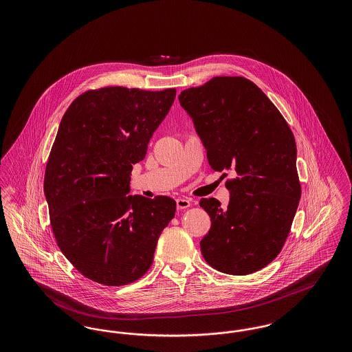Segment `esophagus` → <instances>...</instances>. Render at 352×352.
Here are the masks:
<instances>
[{"instance_id": "1", "label": "esophagus", "mask_w": 352, "mask_h": 352, "mask_svg": "<svg viewBox=\"0 0 352 352\" xmlns=\"http://www.w3.org/2000/svg\"><path fill=\"white\" fill-rule=\"evenodd\" d=\"M175 201H177V208L178 210H184V208H188L191 206V199H188V198H178Z\"/></svg>"}]
</instances>
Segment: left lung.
Listing matches in <instances>:
<instances>
[{
  "label": "left lung",
  "instance_id": "obj_1",
  "mask_svg": "<svg viewBox=\"0 0 352 352\" xmlns=\"http://www.w3.org/2000/svg\"><path fill=\"white\" fill-rule=\"evenodd\" d=\"M179 102L192 118L210 166L227 179L230 201L201 198L211 228L201 241L219 272L244 276L270 264L284 247L301 184L297 146L284 116L256 84L217 76L184 89Z\"/></svg>",
  "mask_w": 352,
  "mask_h": 352
}]
</instances>
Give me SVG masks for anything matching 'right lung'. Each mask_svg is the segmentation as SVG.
<instances>
[{
    "instance_id": "add662e5",
    "label": "right lung",
    "mask_w": 352,
    "mask_h": 352,
    "mask_svg": "<svg viewBox=\"0 0 352 352\" xmlns=\"http://www.w3.org/2000/svg\"><path fill=\"white\" fill-rule=\"evenodd\" d=\"M175 94V88L89 89L60 121L43 188L56 244L88 280L121 286L151 267L175 201L126 194L133 165L145 158Z\"/></svg>"
}]
</instances>
